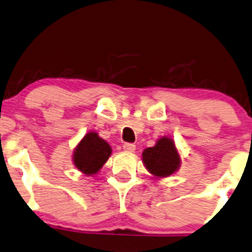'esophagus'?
I'll return each instance as SVG.
<instances>
[{
  "instance_id": "1",
  "label": "esophagus",
  "mask_w": 252,
  "mask_h": 252,
  "mask_svg": "<svg viewBox=\"0 0 252 252\" xmlns=\"http://www.w3.org/2000/svg\"><path fill=\"white\" fill-rule=\"evenodd\" d=\"M123 148L126 152H134L135 151V145L131 144V142H126V144H124Z\"/></svg>"
}]
</instances>
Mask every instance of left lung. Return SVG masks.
<instances>
[{
	"mask_svg": "<svg viewBox=\"0 0 252 252\" xmlns=\"http://www.w3.org/2000/svg\"><path fill=\"white\" fill-rule=\"evenodd\" d=\"M142 161L148 172L157 178H166L179 169L181 159L174 141L163 136L158 140L154 147L142 152Z\"/></svg>",
	"mask_w": 252,
	"mask_h": 252,
	"instance_id": "obj_1",
	"label": "left lung"
}]
</instances>
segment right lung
Masks as SVG:
<instances>
[{"label": "right lung", "instance_id": "right-lung-1", "mask_svg": "<svg viewBox=\"0 0 252 252\" xmlns=\"http://www.w3.org/2000/svg\"><path fill=\"white\" fill-rule=\"evenodd\" d=\"M111 153V146L95 132H90L74 150L73 163L82 173L93 175L104 166Z\"/></svg>", "mask_w": 252, "mask_h": 252}]
</instances>
